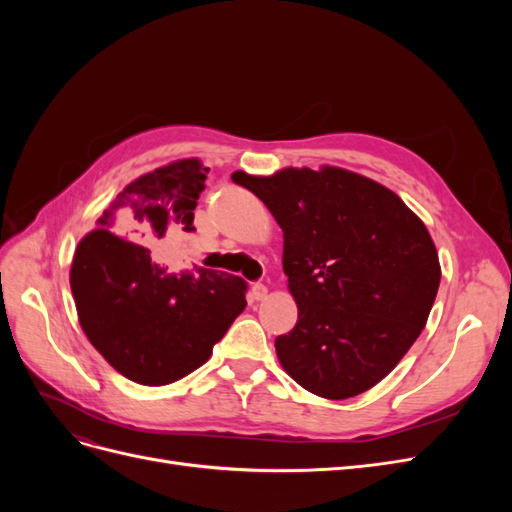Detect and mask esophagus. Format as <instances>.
<instances>
[{"instance_id": "obj_1", "label": "esophagus", "mask_w": 512, "mask_h": 512, "mask_svg": "<svg viewBox=\"0 0 512 512\" xmlns=\"http://www.w3.org/2000/svg\"><path fill=\"white\" fill-rule=\"evenodd\" d=\"M267 286L265 284H260V282H256L254 286H252V297L256 299V301H262V299H265L267 297Z\"/></svg>"}]
</instances>
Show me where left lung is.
<instances>
[{"instance_id": "obj_1", "label": "left lung", "mask_w": 512, "mask_h": 512, "mask_svg": "<svg viewBox=\"0 0 512 512\" xmlns=\"http://www.w3.org/2000/svg\"><path fill=\"white\" fill-rule=\"evenodd\" d=\"M284 230V273L299 307L275 339L309 393L348 399L378 384L421 335L440 286L425 224L384 185L350 170L232 175Z\"/></svg>"}]
</instances>
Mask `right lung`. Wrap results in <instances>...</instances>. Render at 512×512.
Returning a JSON list of instances; mask_svg holds the SVG:
<instances>
[{
    "label": "right lung",
    "mask_w": 512,
    "mask_h": 512,
    "mask_svg": "<svg viewBox=\"0 0 512 512\" xmlns=\"http://www.w3.org/2000/svg\"><path fill=\"white\" fill-rule=\"evenodd\" d=\"M207 173L198 160H181L136 179L74 252L70 286L81 327L104 359L138 384H170L207 363L247 305L241 277L203 267L168 273L145 245L111 232L153 241L166 230H196Z\"/></svg>",
    "instance_id": "1"
}]
</instances>
